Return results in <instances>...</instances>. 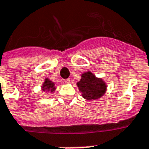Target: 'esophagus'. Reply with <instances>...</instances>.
<instances>
[{"mask_svg":"<svg viewBox=\"0 0 149 149\" xmlns=\"http://www.w3.org/2000/svg\"><path fill=\"white\" fill-rule=\"evenodd\" d=\"M64 81H65V83L69 84L70 83V79H69V78H67V79H65V80H64Z\"/></svg>","mask_w":149,"mask_h":149,"instance_id":"34e87169","label":"esophagus"}]
</instances>
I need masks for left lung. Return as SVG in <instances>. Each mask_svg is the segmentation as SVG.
<instances>
[{
    "instance_id": "1",
    "label": "left lung",
    "mask_w": 149,
    "mask_h": 149,
    "mask_svg": "<svg viewBox=\"0 0 149 149\" xmlns=\"http://www.w3.org/2000/svg\"><path fill=\"white\" fill-rule=\"evenodd\" d=\"M83 97L87 100H96L105 93L107 86L101 79H98L91 73L87 72L82 75L81 80L77 83Z\"/></svg>"
}]
</instances>
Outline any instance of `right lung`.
Wrapping results in <instances>:
<instances>
[{
    "label": "right lung",
    "mask_w": 149,
    "mask_h": 149,
    "mask_svg": "<svg viewBox=\"0 0 149 149\" xmlns=\"http://www.w3.org/2000/svg\"><path fill=\"white\" fill-rule=\"evenodd\" d=\"M54 87V84L52 83L49 80H46L45 83H44V85L42 86V89L44 91L47 90V89H50L51 91H54L55 89Z\"/></svg>",
    "instance_id": "obj_1"
}]
</instances>
